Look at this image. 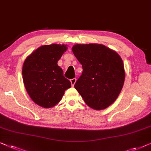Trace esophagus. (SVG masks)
<instances>
[{"mask_svg": "<svg viewBox=\"0 0 151 151\" xmlns=\"http://www.w3.org/2000/svg\"><path fill=\"white\" fill-rule=\"evenodd\" d=\"M76 81H77V79H76V78H74V79H70V82H71V84L72 86H74V84H75V83H76Z\"/></svg>", "mask_w": 151, "mask_h": 151, "instance_id": "esophagus-1", "label": "esophagus"}]
</instances>
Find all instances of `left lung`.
<instances>
[{
    "mask_svg": "<svg viewBox=\"0 0 151 151\" xmlns=\"http://www.w3.org/2000/svg\"><path fill=\"white\" fill-rule=\"evenodd\" d=\"M72 50L83 68L74 88L90 108L105 109L123 88V61L116 52L100 44H77Z\"/></svg>",
    "mask_w": 151,
    "mask_h": 151,
    "instance_id": "8db88e82",
    "label": "left lung"
}]
</instances>
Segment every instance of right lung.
I'll use <instances>...</instances> for the list:
<instances>
[{
	"label": "right lung",
	"instance_id": "add662e5",
	"mask_svg": "<svg viewBox=\"0 0 151 151\" xmlns=\"http://www.w3.org/2000/svg\"><path fill=\"white\" fill-rule=\"evenodd\" d=\"M67 47L51 44L39 47L25 59L23 79L25 89L35 103L43 108H52L61 101L71 83L63 76L58 65Z\"/></svg>",
	"mask_w": 151,
	"mask_h": 151
}]
</instances>
